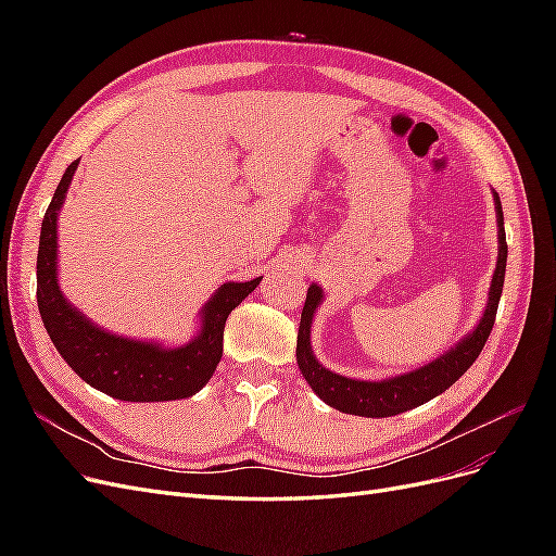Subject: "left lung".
Masks as SVG:
<instances>
[{
  "mask_svg": "<svg viewBox=\"0 0 556 556\" xmlns=\"http://www.w3.org/2000/svg\"><path fill=\"white\" fill-rule=\"evenodd\" d=\"M494 206H496V225H498V260L496 271L490 285V301H486L484 313L480 317L478 327L468 336L447 350L445 355L433 359L427 366H419L410 374L394 376L390 380H352L329 371L319 364L313 355L311 348V325L315 308L323 301V288L313 282L306 294L304 311H301V325L296 336V364L304 374L306 382L313 387V392L323 399L327 406L362 417H392L399 413H406L410 408L422 406L433 396L443 394L450 384L457 382L482 352L486 339H490L494 317L498 308V299L503 292V278H506V260H508V243H506V229H503V211L501 199L494 192Z\"/></svg>",
  "mask_w": 556,
  "mask_h": 556,
  "instance_id": "1",
  "label": "left lung"
}]
</instances>
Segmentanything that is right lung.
I'll use <instances>...</instances> for the list:
<instances>
[{"label":"right lung","instance_id":"1","mask_svg":"<svg viewBox=\"0 0 556 556\" xmlns=\"http://www.w3.org/2000/svg\"><path fill=\"white\" fill-rule=\"evenodd\" d=\"M74 160L50 199L41 223L37 257V301L43 327L64 362L94 390L121 401H176L197 394L223 357V333L229 313L257 288L250 282H225L201 308L199 333L188 345L169 348L153 341L127 339L97 327L64 299L58 282V213L78 169Z\"/></svg>","mask_w":556,"mask_h":556}]
</instances>
